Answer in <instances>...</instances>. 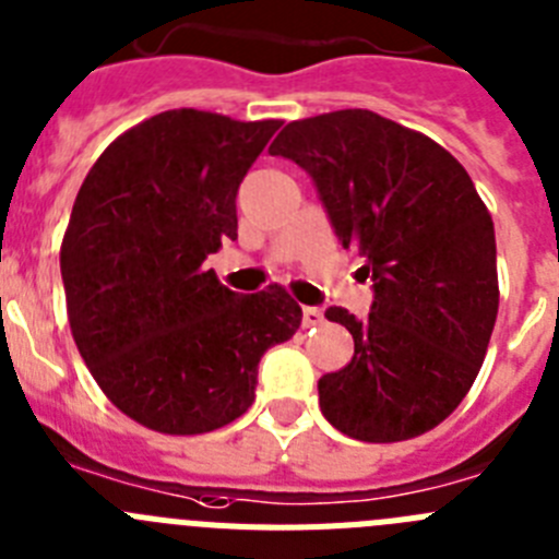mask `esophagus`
Returning <instances> with one entry per match:
<instances>
[{"label":"esophagus","instance_id":"obj_1","mask_svg":"<svg viewBox=\"0 0 559 559\" xmlns=\"http://www.w3.org/2000/svg\"><path fill=\"white\" fill-rule=\"evenodd\" d=\"M324 321V313H321L319 307H301V326H319Z\"/></svg>","mask_w":559,"mask_h":559}]
</instances>
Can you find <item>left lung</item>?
<instances>
[{
	"mask_svg": "<svg viewBox=\"0 0 559 559\" xmlns=\"http://www.w3.org/2000/svg\"><path fill=\"white\" fill-rule=\"evenodd\" d=\"M269 152L310 174L371 280L368 319L324 313L352 332L355 357L319 380L321 413L366 443L429 432L477 380L499 313L493 222L468 171L371 110L290 121Z\"/></svg>",
	"mask_w": 559,
	"mask_h": 559,
	"instance_id": "1",
	"label": "left lung"
}]
</instances>
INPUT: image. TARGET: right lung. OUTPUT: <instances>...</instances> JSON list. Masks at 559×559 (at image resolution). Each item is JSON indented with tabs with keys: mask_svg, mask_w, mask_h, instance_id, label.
<instances>
[{
	"mask_svg": "<svg viewBox=\"0 0 559 559\" xmlns=\"http://www.w3.org/2000/svg\"><path fill=\"white\" fill-rule=\"evenodd\" d=\"M283 121L166 110L107 146L60 246L69 324L116 407L166 435H202L254 402L260 357L294 337L280 285L235 294L204 269L238 238L235 197Z\"/></svg>",
	"mask_w": 559,
	"mask_h": 559,
	"instance_id": "obj_1",
	"label": "right lung"
}]
</instances>
